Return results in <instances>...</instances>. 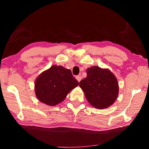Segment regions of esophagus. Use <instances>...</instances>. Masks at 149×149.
<instances>
[{
    "label": "esophagus",
    "mask_w": 149,
    "mask_h": 149,
    "mask_svg": "<svg viewBox=\"0 0 149 149\" xmlns=\"http://www.w3.org/2000/svg\"><path fill=\"white\" fill-rule=\"evenodd\" d=\"M76 79H77V80L79 81V82H80V81L81 79V75H77V76H76Z\"/></svg>",
    "instance_id": "1"
}]
</instances>
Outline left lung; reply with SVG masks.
<instances>
[{"instance_id":"1","label":"left lung","mask_w":149,"mask_h":149,"mask_svg":"<svg viewBox=\"0 0 149 149\" xmlns=\"http://www.w3.org/2000/svg\"><path fill=\"white\" fill-rule=\"evenodd\" d=\"M89 103L103 109L113 104L119 93L116 77L107 69L93 66L87 70V77L79 83Z\"/></svg>"}]
</instances>
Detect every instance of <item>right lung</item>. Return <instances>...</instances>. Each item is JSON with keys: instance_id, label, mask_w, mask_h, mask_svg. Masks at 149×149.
<instances>
[{"instance_id": "1", "label": "right lung", "mask_w": 149, "mask_h": 149, "mask_svg": "<svg viewBox=\"0 0 149 149\" xmlns=\"http://www.w3.org/2000/svg\"><path fill=\"white\" fill-rule=\"evenodd\" d=\"M78 85L70 70L53 66L36 79L35 93L40 102L55 106L64 100L69 91Z\"/></svg>"}]
</instances>
